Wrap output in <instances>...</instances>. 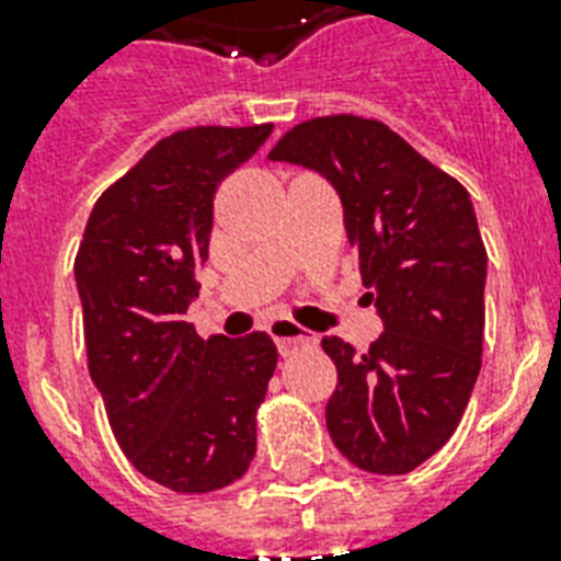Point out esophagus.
<instances>
[{
	"instance_id": "obj_1",
	"label": "esophagus",
	"mask_w": 561,
	"mask_h": 561,
	"mask_svg": "<svg viewBox=\"0 0 561 561\" xmlns=\"http://www.w3.org/2000/svg\"><path fill=\"white\" fill-rule=\"evenodd\" d=\"M267 332H271V337L276 341V350H279L282 355H294L297 350H308V346H314L317 343V334H311L308 329L297 325L294 320H282V317L267 325Z\"/></svg>"
}]
</instances>
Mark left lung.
Listing matches in <instances>:
<instances>
[{"mask_svg":"<svg viewBox=\"0 0 561 561\" xmlns=\"http://www.w3.org/2000/svg\"><path fill=\"white\" fill-rule=\"evenodd\" d=\"M332 183L383 332L360 355L323 337L337 367L325 427L373 474H408L460 425L483 355L486 247L469 192L373 118L302 122L267 153Z\"/></svg>","mask_w":561,"mask_h":561,"instance_id":"8db88e82","label":"left lung"}]
</instances>
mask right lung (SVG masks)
Returning a JSON list of instances; mask_svg holds the SVG:
<instances>
[{
    "instance_id": "add662e5",
    "label": "right lung",
    "mask_w": 561,
    "mask_h": 561,
    "mask_svg": "<svg viewBox=\"0 0 561 561\" xmlns=\"http://www.w3.org/2000/svg\"><path fill=\"white\" fill-rule=\"evenodd\" d=\"M271 130L188 127L157 142L95 201L75 259L87 360L110 427L136 471L186 495L250 469L255 410L276 369L264 332L203 341L186 323L215 192Z\"/></svg>"
}]
</instances>
